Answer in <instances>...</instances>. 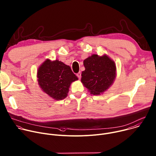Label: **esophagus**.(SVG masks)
<instances>
[{
	"label": "esophagus",
	"instance_id": "34e87169",
	"mask_svg": "<svg viewBox=\"0 0 156 156\" xmlns=\"http://www.w3.org/2000/svg\"><path fill=\"white\" fill-rule=\"evenodd\" d=\"M77 76L78 78L80 79V77H81V73H78L77 74Z\"/></svg>",
	"mask_w": 156,
	"mask_h": 156
}]
</instances>
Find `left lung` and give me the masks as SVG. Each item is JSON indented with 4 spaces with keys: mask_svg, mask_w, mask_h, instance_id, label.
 <instances>
[{
    "mask_svg": "<svg viewBox=\"0 0 156 156\" xmlns=\"http://www.w3.org/2000/svg\"><path fill=\"white\" fill-rule=\"evenodd\" d=\"M85 70L81 82L91 94L100 95L107 91L116 77L115 62L107 55L93 54L83 60Z\"/></svg>",
    "mask_w": 156,
    "mask_h": 156,
    "instance_id": "1",
    "label": "left lung"
}]
</instances>
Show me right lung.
<instances>
[{
  "label": "right lung",
  "instance_id": "obj_1",
  "mask_svg": "<svg viewBox=\"0 0 156 156\" xmlns=\"http://www.w3.org/2000/svg\"><path fill=\"white\" fill-rule=\"evenodd\" d=\"M37 77L42 90L57 101L66 98L71 83L78 80L69 66L58 59H50L39 67Z\"/></svg>",
  "mask_w": 156,
  "mask_h": 156
}]
</instances>
